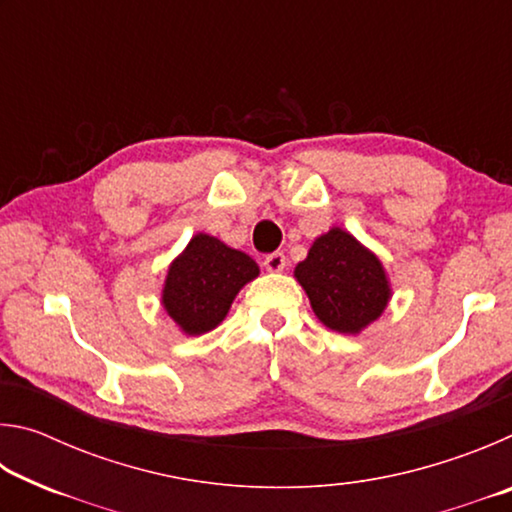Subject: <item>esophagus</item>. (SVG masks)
<instances>
[{"label": "esophagus", "mask_w": 512, "mask_h": 512, "mask_svg": "<svg viewBox=\"0 0 512 512\" xmlns=\"http://www.w3.org/2000/svg\"><path fill=\"white\" fill-rule=\"evenodd\" d=\"M264 266H266V271L280 273V271H284V268H287V257H284V253H271V255L264 257Z\"/></svg>", "instance_id": "1"}]
</instances>
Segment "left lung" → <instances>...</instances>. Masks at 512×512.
<instances>
[{"instance_id": "8db88e82", "label": "left lung", "mask_w": 512, "mask_h": 512, "mask_svg": "<svg viewBox=\"0 0 512 512\" xmlns=\"http://www.w3.org/2000/svg\"><path fill=\"white\" fill-rule=\"evenodd\" d=\"M296 277L320 323L341 334H359L391 298L379 259L341 228L314 241Z\"/></svg>"}]
</instances>
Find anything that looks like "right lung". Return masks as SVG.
<instances>
[{
  "label": "right lung",
  "mask_w": 512,
  "mask_h": 512,
  "mask_svg": "<svg viewBox=\"0 0 512 512\" xmlns=\"http://www.w3.org/2000/svg\"><path fill=\"white\" fill-rule=\"evenodd\" d=\"M257 275L253 257L201 232L169 266L162 305L185 334H205L221 323L239 289Z\"/></svg>",
  "instance_id": "1"
}]
</instances>
